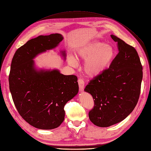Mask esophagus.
I'll use <instances>...</instances> for the list:
<instances>
[{
  "label": "esophagus",
  "mask_w": 151,
  "mask_h": 151,
  "mask_svg": "<svg viewBox=\"0 0 151 151\" xmlns=\"http://www.w3.org/2000/svg\"><path fill=\"white\" fill-rule=\"evenodd\" d=\"M78 84L79 87V90L81 91H83L84 86V81L83 79H78Z\"/></svg>",
  "instance_id": "1"
}]
</instances>
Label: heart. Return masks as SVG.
I'll return each instance as SVG.
<instances>
[{"label":"heart","instance_id":"heart-1","mask_svg":"<svg viewBox=\"0 0 151 151\" xmlns=\"http://www.w3.org/2000/svg\"><path fill=\"white\" fill-rule=\"evenodd\" d=\"M77 56L85 60L84 71L91 78L100 75L111 64L115 57L114 48L108 44L95 42L84 46L77 52ZM69 63L72 66L76 65L74 58H69Z\"/></svg>","mask_w":151,"mask_h":151}]
</instances>
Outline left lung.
Here are the masks:
<instances>
[{"mask_svg": "<svg viewBox=\"0 0 151 151\" xmlns=\"http://www.w3.org/2000/svg\"><path fill=\"white\" fill-rule=\"evenodd\" d=\"M119 53L109 68L91 79L84 91L93 99L88 113L95 126L109 127L124 120L138 101L143 78L142 65L137 51L115 35H111Z\"/></svg>", "mask_w": 151, "mask_h": 151, "instance_id": "obj_1", "label": "left lung"}]
</instances>
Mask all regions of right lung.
Listing matches in <instances>:
<instances>
[{"instance_id":"add662e5","label":"right lung","mask_w":151,"mask_h":151,"mask_svg":"<svg viewBox=\"0 0 151 151\" xmlns=\"http://www.w3.org/2000/svg\"><path fill=\"white\" fill-rule=\"evenodd\" d=\"M63 39L56 33L29 40L17 49L11 65L9 84L14 106L23 119L40 129L60 126L65 105L79 91L76 76H65L58 70L38 71L34 67L32 59L54 49Z\"/></svg>"}]
</instances>
